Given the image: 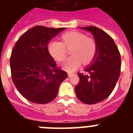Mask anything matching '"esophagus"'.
Returning <instances> with one entry per match:
<instances>
[{
	"mask_svg": "<svg viewBox=\"0 0 133 133\" xmlns=\"http://www.w3.org/2000/svg\"><path fill=\"white\" fill-rule=\"evenodd\" d=\"M67 73H68V75L70 76V75H71L72 73H73V71H72V70H67Z\"/></svg>",
	"mask_w": 133,
	"mask_h": 133,
	"instance_id": "esophagus-1",
	"label": "esophagus"
}]
</instances>
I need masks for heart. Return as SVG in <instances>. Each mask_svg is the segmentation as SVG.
<instances>
[{"instance_id": "obj_1", "label": "heart", "mask_w": 133, "mask_h": 133, "mask_svg": "<svg viewBox=\"0 0 133 133\" xmlns=\"http://www.w3.org/2000/svg\"><path fill=\"white\" fill-rule=\"evenodd\" d=\"M61 42L49 39L46 49L51 56L59 58L65 52V46L69 47L68 55L61 57L58 63L66 69H72L77 66L81 60L87 61L93 56L96 50V41L91 36L85 35L79 30H68L61 35Z\"/></svg>"}]
</instances>
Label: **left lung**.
Here are the masks:
<instances>
[{
    "label": "left lung",
    "instance_id": "1",
    "mask_svg": "<svg viewBox=\"0 0 133 133\" xmlns=\"http://www.w3.org/2000/svg\"><path fill=\"white\" fill-rule=\"evenodd\" d=\"M89 30L96 41V53L85 73H78L79 83L75 87L82 103L93 104L107 98L112 92L121 73V54L113 39L106 32L94 26L81 27Z\"/></svg>",
    "mask_w": 133,
    "mask_h": 133
}]
</instances>
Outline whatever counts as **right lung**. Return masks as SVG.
<instances>
[{"label": "right lung", "instance_id": "obj_1", "mask_svg": "<svg viewBox=\"0 0 133 133\" xmlns=\"http://www.w3.org/2000/svg\"><path fill=\"white\" fill-rule=\"evenodd\" d=\"M66 28L36 26L20 36L10 58L11 77L18 92L28 101L46 104L53 101L67 73L56 67L46 43Z\"/></svg>", "mask_w": 133, "mask_h": 133}]
</instances>
